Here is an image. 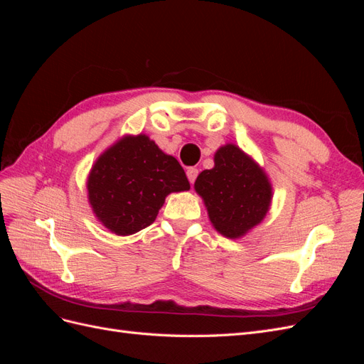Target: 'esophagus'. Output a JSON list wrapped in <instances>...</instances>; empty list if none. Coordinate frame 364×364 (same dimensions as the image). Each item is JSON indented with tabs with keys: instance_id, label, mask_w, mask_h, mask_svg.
Segmentation results:
<instances>
[{
	"instance_id": "obj_1",
	"label": "esophagus",
	"mask_w": 364,
	"mask_h": 364,
	"mask_svg": "<svg viewBox=\"0 0 364 364\" xmlns=\"http://www.w3.org/2000/svg\"><path fill=\"white\" fill-rule=\"evenodd\" d=\"M197 174H199V170L194 168V167H191V168L186 170V176H188V181H190V183H194V181H196V178H197Z\"/></svg>"
}]
</instances>
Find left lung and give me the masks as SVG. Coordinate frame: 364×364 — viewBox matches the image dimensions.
Wrapping results in <instances>:
<instances>
[{
	"mask_svg": "<svg viewBox=\"0 0 364 364\" xmlns=\"http://www.w3.org/2000/svg\"><path fill=\"white\" fill-rule=\"evenodd\" d=\"M214 162V168L197 176L194 188L218 232L238 238L267 214L270 183L258 165L234 144L218 149Z\"/></svg>",
	"mask_w": 364,
	"mask_h": 364,
	"instance_id": "1",
	"label": "left lung"
}]
</instances>
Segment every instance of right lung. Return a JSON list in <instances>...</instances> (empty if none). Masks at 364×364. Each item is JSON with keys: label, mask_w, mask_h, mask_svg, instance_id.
I'll return each mask as SVG.
<instances>
[{"label": "right lung", "mask_w": 364, "mask_h": 364, "mask_svg": "<svg viewBox=\"0 0 364 364\" xmlns=\"http://www.w3.org/2000/svg\"><path fill=\"white\" fill-rule=\"evenodd\" d=\"M190 190L181 164L146 135L126 136L106 150L87 178L98 220L117 235L150 226L173 191Z\"/></svg>", "instance_id": "1"}]
</instances>
